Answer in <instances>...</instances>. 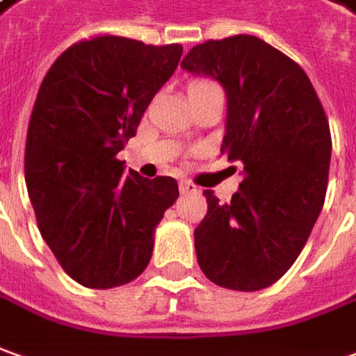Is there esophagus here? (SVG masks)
Here are the masks:
<instances>
[{"mask_svg": "<svg viewBox=\"0 0 356 356\" xmlns=\"http://www.w3.org/2000/svg\"><path fill=\"white\" fill-rule=\"evenodd\" d=\"M179 191H181L183 195H188V193H197L198 187L195 183L187 181V179H181V181H179Z\"/></svg>", "mask_w": 356, "mask_h": 356, "instance_id": "esophagus-1", "label": "esophagus"}]
</instances>
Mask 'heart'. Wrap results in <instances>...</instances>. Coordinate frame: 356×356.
<instances>
[{
	"mask_svg": "<svg viewBox=\"0 0 356 356\" xmlns=\"http://www.w3.org/2000/svg\"><path fill=\"white\" fill-rule=\"evenodd\" d=\"M216 83H212L210 79H193L191 83H188V89H204V87H214Z\"/></svg>",
	"mask_w": 356,
	"mask_h": 356,
	"instance_id": "obj_1",
	"label": "heart"
}]
</instances>
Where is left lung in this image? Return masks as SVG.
<instances>
[{"label":"left lung","instance_id":"8db88e82","mask_svg":"<svg viewBox=\"0 0 356 356\" xmlns=\"http://www.w3.org/2000/svg\"><path fill=\"white\" fill-rule=\"evenodd\" d=\"M181 67L222 83L228 118L220 152L243 168L229 202L204 191L209 212L195 229L198 265L224 289H267L296 261L325 200V111L306 72L257 36L193 46Z\"/></svg>","mask_w":356,"mask_h":356}]
</instances>
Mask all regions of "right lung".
Segmentation results:
<instances>
[{"mask_svg": "<svg viewBox=\"0 0 356 356\" xmlns=\"http://www.w3.org/2000/svg\"><path fill=\"white\" fill-rule=\"evenodd\" d=\"M181 54V44L99 35L62 52L40 83L26 130V191L40 236L81 286L140 277L154 229L177 200L175 179L124 173L117 154Z\"/></svg>", "mask_w": 356, "mask_h": 356, "instance_id": "right-lung-1", "label": "right lung"}]
</instances>
